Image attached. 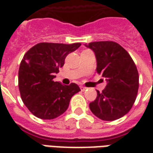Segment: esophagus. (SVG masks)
<instances>
[{
  "mask_svg": "<svg viewBox=\"0 0 153 153\" xmlns=\"http://www.w3.org/2000/svg\"><path fill=\"white\" fill-rule=\"evenodd\" d=\"M80 89H81V91H86V90H87L88 88H85V87H83V86H80Z\"/></svg>",
  "mask_w": 153,
  "mask_h": 153,
  "instance_id": "1",
  "label": "esophagus"
}]
</instances>
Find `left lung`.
<instances>
[{"instance_id": "left-lung-1", "label": "left lung", "mask_w": 153, "mask_h": 153, "mask_svg": "<svg viewBox=\"0 0 153 153\" xmlns=\"http://www.w3.org/2000/svg\"><path fill=\"white\" fill-rule=\"evenodd\" d=\"M86 47L93 51L97 71L107 84L89 104L92 114L104 121L123 117L134 105L139 89V73L130 54L114 41L91 42Z\"/></svg>"}]
</instances>
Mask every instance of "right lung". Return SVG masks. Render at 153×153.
Wrapping results in <instances>:
<instances>
[{"label": "right lung", "instance_id": "obj_1", "mask_svg": "<svg viewBox=\"0 0 153 153\" xmlns=\"http://www.w3.org/2000/svg\"><path fill=\"white\" fill-rule=\"evenodd\" d=\"M80 45L39 43L25 53L19 66V91L24 105L36 117L45 120L59 117L66 111L71 97L80 91L76 83L63 85L53 81L66 56Z\"/></svg>", "mask_w": 153, "mask_h": 153}]
</instances>
